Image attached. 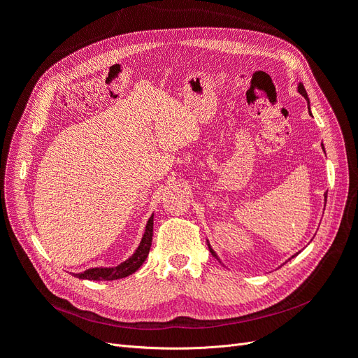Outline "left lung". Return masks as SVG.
Returning <instances> with one entry per match:
<instances>
[{
	"instance_id": "obj_1",
	"label": "left lung",
	"mask_w": 358,
	"mask_h": 358,
	"mask_svg": "<svg viewBox=\"0 0 358 358\" xmlns=\"http://www.w3.org/2000/svg\"><path fill=\"white\" fill-rule=\"evenodd\" d=\"M299 92H300V94H301L303 96H305V99L308 100V94H306V90H305V86H303L301 83H299ZM322 149H324V146H322ZM324 197H326V201H327V192L324 194ZM209 251H210V254H212V255H213L216 259H220V258H218V255H216V252H215L213 249L210 248V245H209ZM292 257H294V255H292ZM292 257H291V258H292Z\"/></svg>"
}]
</instances>
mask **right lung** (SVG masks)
Returning <instances> with one entry per match:
<instances>
[{
  "label": "right lung",
  "instance_id": "right-lung-1",
  "mask_svg": "<svg viewBox=\"0 0 358 358\" xmlns=\"http://www.w3.org/2000/svg\"><path fill=\"white\" fill-rule=\"evenodd\" d=\"M154 231V215L150 216L148 224H146V230L142 237V242H140L138 248L136 249V252L129 257L127 262L121 263L116 267H95V268H88L82 273L76 275V278L79 279H90V280H115V279H121L128 275L134 273L138 267L145 263V259L149 254L150 245H152V233Z\"/></svg>",
  "mask_w": 358,
  "mask_h": 358
}]
</instances>
